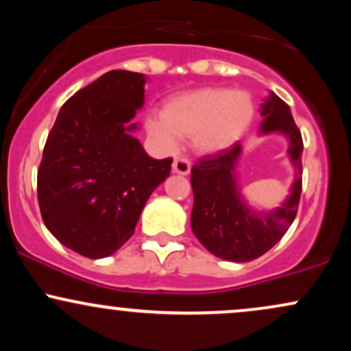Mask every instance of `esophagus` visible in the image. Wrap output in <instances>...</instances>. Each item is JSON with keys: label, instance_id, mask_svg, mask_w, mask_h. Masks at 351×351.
<instances>
[{"label": "esophagus", "instance_id": "esophagus-1", "mask_svg": "<svg viewBox=\"0 0 351 351\" xmlns=\"http://www.w3.org/2000/svg\"><path fill=\"white\" fill-rule=\"evenodd\" d=\"M189 170H191V163H189L186 158H176L175 162H173V173L186 176L189 175Z\"/></svg>", "mask_w": 351, "mask_h": 351}]
</instances>
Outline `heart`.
<instances>
[{
    "instance_id": "b5f03b06",
    "label": "heart",
    "mask_w": 351,
    "mask_h": 351,
    "mask_svg": "<svg viewBox=\"0 0 351 351\" xmlns=\"http://www.w3.org/2000/svg\"><path fill=\"white\" fill-rule=\"evenodd\" d=\"M256 115L252 95L226 87H203L170 99L163 114L147 120L148 134L162 150L175 153L183 136H191L199 155L231 150L245 135Z\"/></svg>"
}]
</instances>
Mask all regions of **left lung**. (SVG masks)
<instances>
[{"label":"left lung","instance_id":"obj_1","mask_svg":"<svg viewBox=\"0 0 351 351\" xmlns=\"http://www.w3.org/2000/svg\"><path fill=\"white\" fill-rule=\"evenodd\" d=\"M261 136L279 134L287 138V156L293 167V181L289 195L277 208L256 209L244 198L237 180V165L243 145L199 160L191 168L195 204L191 229L209 252L231 263H249L274 247L291 228L299 208L302 193V135L291 108L274 92L261 106Z\"/></svg>","mask_w":351,"mask_h":351}]
</instances>
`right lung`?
I'll return each instance as SVG.
<instances>
[{
	"label": "right lung",
	"mask_w": 351,
	"mask_h": 351,
	"mask_svg": "<svg viewBox=\"0 0 351 351\" xmlns=\"http://www.w3.org/2000/svg\"><path fill=\"white\" fill-rule=\"evenodd\" d=\"M148 77L110 71L60 107L38 171L46 228L71 251L102 259L134 234L145 203L170 176L135 138Z\"/></svg>",
	"instance_id": "add662e5"
}]
</instances>
